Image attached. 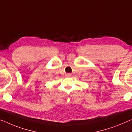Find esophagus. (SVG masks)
I'll return each instance as SVG.
<instances>
[{
  "label": "esophagus",
  "mask_w": 132,
  "mask_h": 132,
  "mask_svg": "<svg viewBox=\"0 0 132 132\" xmlns=\"http://www.w3.org/2000/svg\"><path fill=\"white\" fill-rule=\"evenodd\" d=\"M65 76L67 77H70L71 76V74H66Z\"/></svg>",
  "instance_id": "34e87169"
}]
</instances>
